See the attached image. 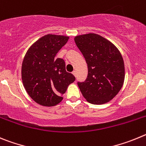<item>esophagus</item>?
I'll return each mask as SVG.
<instances>
[{
  "label": "esophagus",
  "instance_id": "1",
  "mask_svg": "<svg viewBox=\"0 0 146 146\" xmlns=\"http://www.w3.org/2000/svg\"><path fill=\"white\" fill-rule=\"evenodd\" d=\"M72 73H73V76H76V70H73V71L72 72Z\"/></svg>",
  "mask_w": 146,
  "mask_h": 146
}]
</instances>
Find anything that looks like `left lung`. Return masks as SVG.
Masks as SVG:
<instances>
[{"instance_id":"obj_1","label":"left lung","mask_w":146,"mask_h":146,"mask_svg":"<svg viewBox=\"0 0 146 146\" xmlns=\"http://www.w3.org/2000/svg\"><path fill=\"white\" fill-rule=\"evenodd\" d=\"M74 40L88 66L86 80L78 83L84 98L94 105L110 102L124 82L125 68L121 54L113 43L98 34L76 35Z\"/></svg>"}]
</instances>
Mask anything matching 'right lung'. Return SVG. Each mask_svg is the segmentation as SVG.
<instances>
[{"instance_id": "add662e5", "label": "right lung", "mask_w": 146, "mask_h": 146, "mask_svg": "<svg viewBox=\"0 0 146 146\" xmlns=\"http://www.w3.org/2000/svg\"><path fill=\"white\" fill-rule=\"evenodd\" d=\"M68 39L65 35L47 34L33 43L25 55L22 84L28 95L40 106L59 104L63 99L62 95L76 79L65 70V61L56 58Z\"/></svg>"}]
</instances>
